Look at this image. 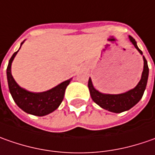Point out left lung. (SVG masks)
I'll return each instance as SVG.
<instances>
[{
	"label": "left lung",
	"instance_id": "left-lung-1",
	"mask_svg": "<svg viewBox=\"0 0 155 155\" xmlns=\"http://www.w3.org/2000/svg\"><path fill=\"white\" fill-rule=\"evenodd\" d=\"M129 39L132 43V45L135 46L139 53L142 56V51L138 48L136 41L131 37L129 36ZM143 58V70L141 73V77L140 81L134 88L129 90L124 94H103L98 91L93 85L91 78H89L88 81V89L90 92V95L92 99L96 104L99 105L101 108L107 110L110 112L114 113H121L123 111H126L128 110L131 109L133 106H135L142 98V95L144 94V91L147 86V78H148V66L147 61L144 56Z\"/></svg>",
	"mask_w": 155,
	"mask_h": 155
}]
</instances>
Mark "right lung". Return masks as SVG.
<instances>
[{
    "label": "right lung",
    "mask_w": 155,
    "mask_h": 155,
    "mask_svg": "<svg viewBox=\"0 0 155 155\" xmlns=\"http://www.w3.org/2000/svg\"><path fill=\"white\" fill-rule=\"evenodd\" d=\"M24 42L25 41H23L21 43L20 47ZM19 49L18 51L14 52V55L10 58L7 68V77H8L9 92L12 95L14 102L25 112L38 117H43L50 114L57 109L61 104L64 97L65 90L71 81L72 78L60 83L55 87L42 93H33L25 88H22L14 81L11 73L12 62L14 61L15 56L17 55V53L19 52Z\"/></svg>",
    "instance_id": "add662e5"
}]
</instances>
